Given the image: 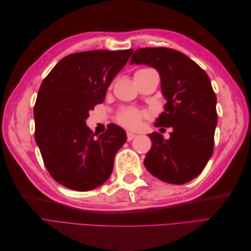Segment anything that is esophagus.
I'll list each match as a JSON object with an SVG mask.
<instances>
[{
  "label": "esophagus",
  "instance_id": "34e87169",
  "mask_svg": "<svg viewBox=\"0 0 251 251\" xmlns=\"http://www.w3.org/2000/svg\"><path fill=\"white\" fill-rule=\"evenodd\" d=\"M135 137H136L135 134H133V133H131V132H127V133H126V139H127V141H131V140L134 139Z\"/></svg>",
  "mask_w": 251,
  "mask_h": 251
}]
</instances>
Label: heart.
I'll return each mask as SVG.
<instances>
[{
	"label": "heart",
	"instance_id": "b5f03b06",
	"mask_svg": "<svg viewBox=\"0 0 251 251\" xmlns=\"http://www.w3.org/2000/svg\"><path fill=\"white\" fill-rule=\"evenodd\" d=\"M148 71H151V69H150V68H144V69L138 70L135 74ZM149 117L150 114L147 111H142L134 108H124L117 113L116 120L119 125L125 126L127 130H137L141 126L142 121Z\"/></svg>",
	"mask_w": 251,
	"mask_h": 251
}]
</instances>
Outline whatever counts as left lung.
Masks as SVG:
<instances>
[{"mask_svg": "<svg viewBox=\"0 0 251 251\" xmlns=\"http://www.w3.org/2000/svg\"><path fill=\"white\" fill-rule=\"evenodd\" d=\"M131 64H144L160 74L168 102L155 126L172 127L170 139L149 134L151 148L144 159L147 170L159 180L184 184L203 171L214 151L218 123L217 97L202 68L171 48H139Z\"/></svg>", "mask_w": 251, "mask_h": 251, "instance_id": "8db88e82", "label": "left lung"}]
</instances>
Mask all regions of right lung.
I'll return each mask as SVG.
<instances>
[{
  "mask_svg": "<svg viewBox=\"0 0 251 251\" xmlns=\"http://www.w3.org/2000/svg\"><path fill=\"white\" fill-rule=\"evenodd\" d=\"M133 50L72 53L44 78L34 104V137L51 177L62 185L88 192L111 176L114 157L126 141L110 124L96 138L86 125L89 111L104 100L112 79Z\"/></svg>",
  "mask_w": 251,
  "mask_h": 251,
  "instance_id": "obj_1",
  "label": "right lung"
}]
</instances>
